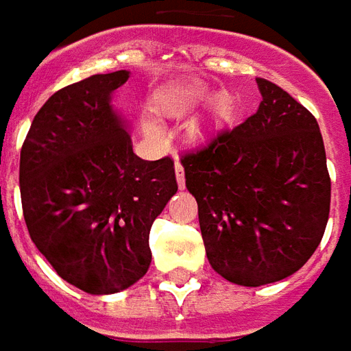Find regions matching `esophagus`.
I'll return each mask as SVG.
<instances>
[{"instance_id": "34e87169", "label": "esophagus", "mask_w": 351, "mask_h": 351, "mask_svg": "<svg viewBox=\"0 0 351 351\" xmlns=\"http://www.w3.org/2000/svg\"><path fill=\"white\" fill-rule=\"evenodd\" d=\"M175 173H176V182H178V188L184 190V169L180 165V161H176L175 163Z\"/></svg>"}]
</instances>
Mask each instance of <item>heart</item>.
<instances>
[{
	"instance_id": "b5f03b06",
	"label": "heart",
	"mask_w": 351,
	"mask_h": 351,
	"mask_svg": "<svg viewBox=\"0 0 351 351\" xmlns=\"http://www.w3.org/2000/svg\"><path fill=\"white\" fill-rule=\"evenodd\" d=\"M199 97L197 88H173V90H163L154 97V108L158 114L176 116L184 112L186 108L193 105V101ZM143 130L148 135H160L161 125L154 116H143L141 120Z\"/></svg>"
}]
</instances>
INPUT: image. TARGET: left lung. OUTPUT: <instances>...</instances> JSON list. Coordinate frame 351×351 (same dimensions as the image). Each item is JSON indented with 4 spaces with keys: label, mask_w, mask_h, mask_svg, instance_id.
I'll use <instances>...</instances> for the list:
<instances>
[{
    "label": "left lung",
    "mask_w": 351,
    "mask_h": 351,
    "mask_svg": "<svg viewBox=\"0 0 351 351\" xmlns=\"http://www.w3.org/2000/svg\"><path fill=\"white\" fill-rule=\"evenodd\" d=\"M256 82V114L180 158L208 263L246 287L299 271L322 243L331 205L316 118L276 84Z\"/></svg>",
    "instance_id": "obj_1"
}]
</instances>
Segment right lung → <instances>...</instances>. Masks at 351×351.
<instances>
[{
  "label": "right lung",
  "mask_w": 351,
  "mask_h": 351,
  "mask_svg": "<svg viewBox=\"0 0 351 351\" xmlns=\"http://www.w3.org/2000/svg\"><path fill=\"white\" fill-rule=\"evenodd\" d=\"M130 71L58 90L20 152V195L32 241L52 269L92 295L123 291L152 261L154 220L178 190L171 158L141 160L112 93Z\"/></svg>",
  "instance_id": "obj_1"
}]
</instances>
